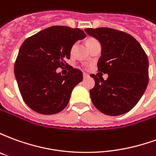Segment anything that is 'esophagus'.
<instances>
[{"label":"esophagus","mask_w":156,"mask_h":156,"mask_svg":"<svg viewBox=\"0 0 156 156\" xmlns=\"http://www.w3.org/2000/svg\"><path fill=\"white\" fill-rule=\"evenodd\" d=\"M83 78H89V75L88 74V73H83Z\"/></svg>","instance_id":"34e87169"}]
</instances>
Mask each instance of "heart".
I'll list each match as a JSON object with an SVG mask.
<instances>
[{"label": "heart", "mask_w": 156, "mask_h": 156, "mask_svg": "<svg viewBox=\"0 0 156 156\" xmlns=\"http://www.w3.org/2000/svg\"><path fill=\"white\" fill-rule=\"evenodd\" d=\"M94 41H96V40L94 38H89L87 40V41H86V43H87V46H88V45H90L91 43H93V42H94Z\"/></svg>", "instance_id": "1"}]
</instances>
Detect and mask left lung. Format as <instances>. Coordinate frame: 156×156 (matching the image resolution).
<instances>
[{
    "mask_svg": "<svg viewBox=\"0 0 156 156\" xmlns=\"http://www.w3.org/2000/svg\"><path fill=\"white\" fill-rule=\"evenodd\" d=\"M101 44L98 71L91 74L95 86L90 90L92 102L103 114L116 116L134 108L144 94L149 82V61L140 44L132 36L108 27L84 30Z\"/></svg>",
    "mask_w": 156,
    "mask_h": 156,
    "instance_id": "obj_1",
    "label": "left lung"
}]
</instances>
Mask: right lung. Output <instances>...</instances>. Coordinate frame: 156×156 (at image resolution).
I'll return each mask as SVG.
<instances>
[{"instance_id":"add662e5","label":"right lung","mask_w":156,"mask_h":156,"mask_svg":"<svg viewBox=\"0 0 156 156\" xmlns=\"http://www.w3.org/2000/svg\"><path fill=\"white\" fill-rule=\"evenodd\" d=\"M86 37L83 31L55 26L26 39L19 49L14 73L28 107L41 115H54L68 105L72 91L83 80V73L70 66L67 75L57 73L66 65L73 46Z\"/></svg>"}]
</instances>
